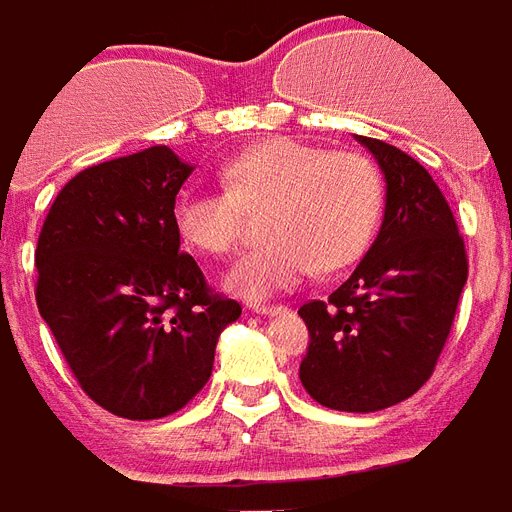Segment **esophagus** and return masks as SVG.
Returning a JSON list of instances; mask_svg holds the SVG:
<instances>
[{"label": "esophagus", "instance_id": "esophagus-1", "mask_svg": "<svg viewBox=\"0 0 512 512\" xmlns=\"http://www.w3.org/2000/svg\"><path fill=\"white\" fill-rule=\"evenodd\" d=\"M252 311L255 313H263V316H273V313H281V311H287V305H271V303H257V305H252Z\"/></svg>", "mask_w": 512, "mask_h": 512}]
</instances>
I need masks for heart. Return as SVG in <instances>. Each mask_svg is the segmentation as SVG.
Here are the masks:
<instances>
[{"label": "heart", "instance_id": "b5f03b06", "mask_svg": "<svg viewBox=\"0 0 512 512\" xmlns=\"http://www.w3.org/2000/svg\"><path fill=\"white\" fill-rule=\"evenodd\" d=\"M225 191L188 185L172 220L196 252L223 257L241 241L247 215L263 212L268 241L228 273V289L249 300L337 271L364 255L385 207L380 167L358 151H327L292 138L265 140L225 164Z\"/></svg>", "mask_w": 512, "mask_h": 512}]
</instances>
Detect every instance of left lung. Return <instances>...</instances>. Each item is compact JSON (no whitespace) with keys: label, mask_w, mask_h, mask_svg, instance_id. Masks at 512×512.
<instances>
[{"label":"left lung","mask_w":512,"mask_h":512,"mask_svg":"<svg viewBox=\"0 0 512 512\" xmlns=\"http://www.w3.org/2000/svg\"><path fill=\"white\" fill-rule=\"evenodd\" d=\"M385 172L380 233L348 281L300 308L308 353L300 382L337 412H380L430 380L452 332L468 252L449 201L412 156L356 135Z\"/></svg>","instance_id":"1"}]
</instances>
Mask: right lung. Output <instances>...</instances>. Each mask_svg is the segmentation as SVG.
<instances>
[{
	"label": "right lung",
	"instance_id": "right-lung-1",
	"mask_svg": "<svg viewBox=\"0 0 512 512\" xmlns=\"http://www.w3.org/2000/svg\"><path fill=\"white\" fill-rule=\"evenodd\" d=\"M191 172L167 146L87 167L60 188L39 233L36 308L79 388L116 417L183 409L241 316L180 252L172 204Z\"/></svg>",
	"mask_w": 512,
	"mask_h": 512
}]
</instances>
